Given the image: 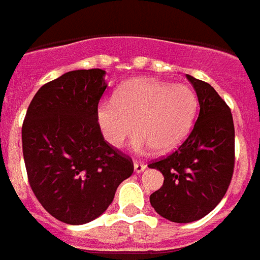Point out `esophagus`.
<instances>
[{
  "instance_id": "obj_1",
  "label": "esophagus",
  "mask_w": 260,
  "mask_h": 260,
  "mask_svg": "<svg viewBox=\"0 0 260 260\" xmlns=\"http://www.w3.org/2000/svg\"><path fill=\"white\" fill-rule=\"evenodd\" d=\"M134 168H135V172H137V174H140V172H143V171L147 168V164L144 163H140V161H135L134 163Z\"/></svg>"
}]
</instances>
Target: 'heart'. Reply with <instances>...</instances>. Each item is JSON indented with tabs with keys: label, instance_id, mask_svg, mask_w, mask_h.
<instances>
[{
	"label": "heart",
	"instance_id": "heart-1",
	"mask_svg": "<svg viewBox=\"0 0 260 260\" xmlns=\"http://www.w3.org/2000/svg\"><path fill=\"white\" fill-rule=\"evenodd\" d=\"M198 111L195 92L184 84L144 80L128 84L113 100L97 107V123L108 144L119 148L135 128V151L176 148L191 129Z\"/></svg>",
	"mask_w": 260,
	"mask_h": 260
}]
</instances>
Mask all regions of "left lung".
<instances>
[{
    "mask_svg": "<svg viewBox=\"0 0 260 260\" xmlns=\"http://www.w3.org/2000/svg\"><path fill=\"white\" fill-rule=\"evenodd\" d=\"M200 111L183 144L170 156L149 164L164 176L161 188L149 196L160 216L191 223L210 214L229 189L235 166V128L231 109L218 92L187 75Z\"/></svg>",
    "mask_w": 260,
    "mask_h": 260,
    "instance_id": "1",
    "label": "left lung"
}]
</instances>
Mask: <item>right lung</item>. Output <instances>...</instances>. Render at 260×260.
<instances>
[{
    "label": "right lung",
    "instance_id": "add662e5",
    "mask_svg": "<svg viewBox=\"0 0 260 260\" xmlns=\"http://www.w3.org/2000/svg\"><path fill=\"white\" fill-rule=\"evenodd\" d=\"M103 69L64 73L35 94L22 124L27 180L41 206L67 224H85L109 207L132 159L104 140L97 107Z\"/></svg>",
    "mask_w": 260,
    "mask_h": 260
}]
</instances>
